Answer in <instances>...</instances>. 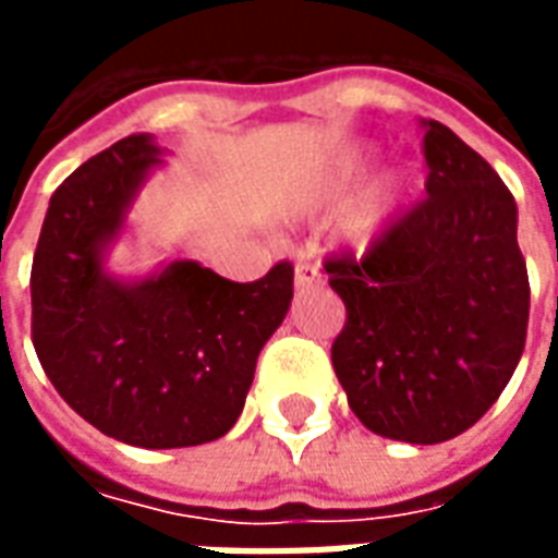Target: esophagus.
<instances>
[{"instance_id":"34e87169","label":"esophagus","mask_w":558,"mask_h":558,"mask_svg":"<svg viewBox=\"0 0 558 558\" xmlns=\"http://www.w3.org/2000/svg\"><path fill=\"white\" fill-rule=\"evenodd\" d=\"M319 280H323V275H319V266H316V263H307V259H302V263L295 266V287H299V290L316 287Z\"/></svg>"}]
</instances>
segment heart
<instances>
[{
	"label": "heart",
	"mask_w": 558,
	"mask_h": 558,
	"mask_svg": "<svg viewBox=\"0 0 558 558\" xmlns=\"http://www.w3.org/2000/svg\"><path fill=\"white\" fill-rule=\"evenodd\" d=\"M364 167H367V151L362 148H350L343 151L328 172L323 175V182L311 194V203H328L340 196L347 187L355 184V179L362 175ZM410 187V179L403 170H388L383 172L379 179L364 187L362 194L352 199L350 206L340 211L338 218V239L343 244H352V247H371L376 244L386 230L391 227V220L398 215L400 199Z\"/></svg>",
	"instance_id": "heart-1"
}]
</instances>
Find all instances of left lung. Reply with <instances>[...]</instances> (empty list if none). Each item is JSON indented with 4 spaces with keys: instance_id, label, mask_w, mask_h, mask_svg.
<instances>
[{
    "instance_id": "8db88e82",
    "label": "left lung",
    "mask_w": 558,
    "mask_h": 558,
    "mask_svg": "<svg viewBox=\"0 0 558 558\" xmlns=\"http://www.w3.org/2000/svg\"><path fill=\"white\" fill-rule=\"evenodd\" d=\"M427 196L386 235L326 259L347 304L331 364L367 430L454 439L499 400L526 347L529 275L517 203L451 128L421 119Z\"/></svg>"
}]
</instances>
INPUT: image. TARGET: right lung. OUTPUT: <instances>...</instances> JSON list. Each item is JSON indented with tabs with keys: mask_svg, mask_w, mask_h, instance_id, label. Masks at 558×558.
Returning <instances> with one entry per match:
<instances>
[{
	"mask_svg": "<svg viewBox=\"0 0 558 558\" xmlns=\"http://www.w3.org/2000/svg\"><path fill=\"white\" fill-rule=\"evenodd\" d=\"M160 148L131 134L68 175L50 196L32 259V343L80 418L119 442L187 448L242 415L256 355L292 302V266L235 283L194 259L119 280L104 254Z\"/></svg>",
	"mask_w": 558,
	"mask_h": 558,
	"instance_id": "obj_1",
	"label": "right lung"
}]
</instances>
